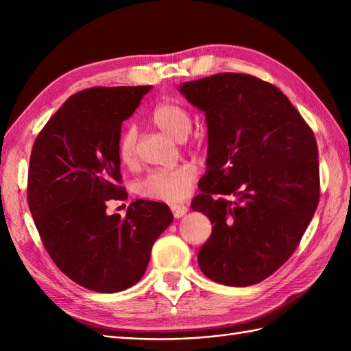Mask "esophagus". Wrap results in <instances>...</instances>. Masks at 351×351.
Segmentation results:
<instances>
[{"mask_svg":"<svg viewBox=\"0 0 351 351\" xmlns=\"http://www.w3.org/2000/svg\"><path fill=\"white\" fill-rule=\"evenodd\" d=\"M171 213H173V215H175V219H181V217H184L185 214L189 213V206H185V205H171Z\"/></svg>","mask_w":351,"mask_h":351,"instance_id":"obj_1","label":"esophagus"}]
</instances>
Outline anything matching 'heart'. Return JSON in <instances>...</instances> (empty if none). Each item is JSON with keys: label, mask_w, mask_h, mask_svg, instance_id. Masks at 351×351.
I'll use <instances>...</instances> for the list:
<instances>
[{"label": "heart", "mask_w": 351, "mask_h": 351, "mask_svg": "<svg viewBox=\"0 0 351 351\" xmlns=\"http://www.w3.org/2000/svg\"><path fill=\"white\" fill-rule=\"evenodd\" d=\"M152 122L158 128L178 141L189 137L193 130V117L182 104L169 101L156 106L152 111ZM137 154V130L132 125L125 126L117 140L119 160L125 166L136 161ZM197 178L195 164L182 162L171 169L152 170L136 184L137 195L160 202H180L187 196L191 185Z\"/></svg>", "instance_id": "b5f03b06"}]
</instances>
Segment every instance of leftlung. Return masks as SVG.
<instances>
[{
	"label": "left lung",
	"mask_w": 351,
	"mask_h": 351,
	"mask_svg": "<svg viewBox=\"0 0 351 351\" xmlns=\"http://www.w3.org/2000/svg\"><path fill=\"white\" fill-rule=\"evenodd\" d=\"M180 88L208 123V170L191 202L213 223L200 270L221 285H255L287 263L317 210L314 131L278 87L249 73Z\"/></svg>",
	"instance_id": "left-lung-1"
}]
</instances>
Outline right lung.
<instances>
[{"label": "right lung", "instance_id": "right-lung-1", "mask_svg": "<svg viewBox=\"0 0 351 351\" xmlns=\"http://www.w3.org/2000/svg\"><path fill=\"white\" fill-rule=\"evenodd\" d=\"M151 86L92 87L66 99L36 137L27 199L54 264L96 293H117L145 274L156 238L173 215L166 204L136 200L108 215L122 187L117 140Z\"/></svg>", "mask_w": 351, "mask_h": 351}]
</instances>
